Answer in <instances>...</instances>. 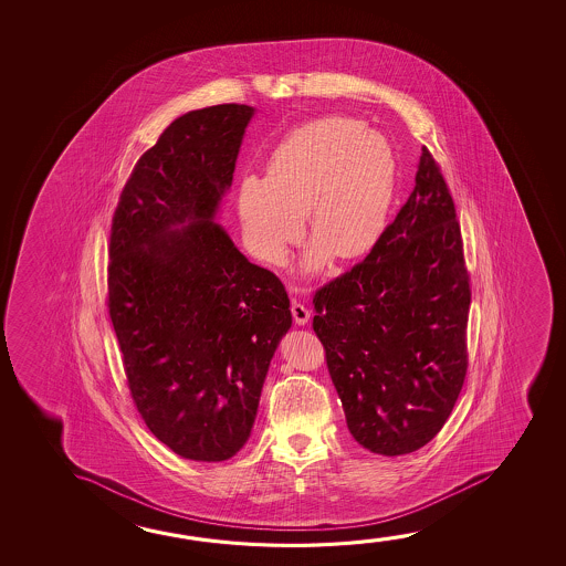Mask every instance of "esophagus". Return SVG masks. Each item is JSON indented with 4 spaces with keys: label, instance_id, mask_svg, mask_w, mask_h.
<instances>
[{
    "label": "esophagus",
    "instance_id": "1",
    "mask_svg": "<svg viewBox=\"0 0 566 566\" xmlns=\"http://www.w3.org/2000/svg\"><path fill=\"white\" fill-rule=\"evenodd\" d=\"M292 315H294V322L297 325H306L310 322V312H307V307L304 304H300V302H292Z\"/></svg>",
    "mask_w": 566,
    "mask_h": 566
}]
</instances>
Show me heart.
Returning a JSON list of instances; mask_svg holds the SVG:
<instances>
[{"label": "heart", "mask_w": 566, "mask_h": 566, "mask_svg": "<svg viewBox=\"0 0 566 566\" xmlns=\"http://www.w3.org/2000/svg\"><path fill=\"white\" fill-rule=\"evenodd\" d=\"M399 161L387 136L349 116L306 122L270 151L264 179L242 177L237 213L244 241L259 259L282 264L307 231L315 239L302 260L314 274L337 256L373 251L389 223Z\"/></svg>", "instance_id": "heart-1"}]
</instances>
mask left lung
<instances>
[{"instance_id":"left-lung-1","label":"left lung","mask_w":566,"mask_h":566,"mask_svg":"<svg viewBox=\"0 0 566 566\" xmlns=\"http://www.w3.org/2000/svg\"><path fill=\"white\" fill-rule=\"evenodd\" d=\"M415 181L367 259L314 297V332L347 427L373 454H410L428 444L468 369L470 280L460 224L427 148Z\"/></svg>"}]
</instances>
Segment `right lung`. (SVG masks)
<instances>
[{
	"instance_id": "right-lung-1",
	"label": "right lung",
	"mask_w": 566,
	"mask_h": 566,
	"mask_svg": "<svg viewBox=\"0 0 566 566\" xmlns=\"http://www.w3.org/2000/svg\"><path fill=\"white\" fill-rule=\"evenodd\" d=\"M254 108L217 104L159 136L114 213L108 310L132 399L177 455L223 462L251 436L286 290L217 223Z\"/></svg>"
}]
</instances>
